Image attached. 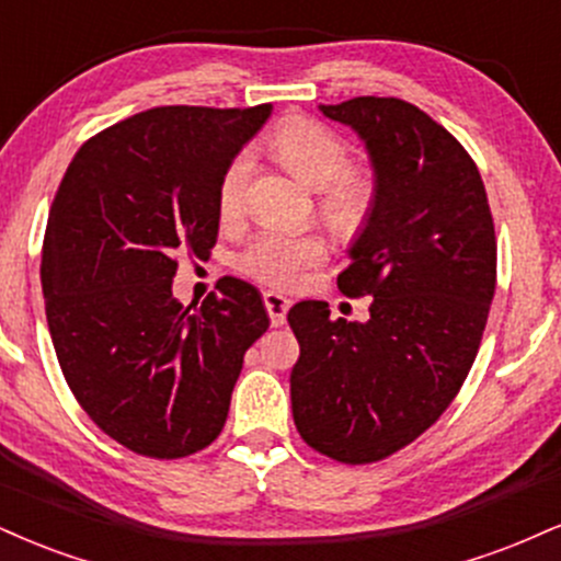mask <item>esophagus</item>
I'll list each match as a JSON object with an SVG mask.
<instances>
[{
	"mask_svg": "<svg viewBox=\"0 0 561 561\" xmlns=\"http://www.w3.org/2000/svg\"><path fill=\"white\" fill-rule=\"evenodd\" d=\"M263 306L268 310V319H272L274 327H282L287 321L289 300L279 293H263Z\"/></svg>",
	"mask_w": 561,
	"mask_h": 561,
	"instance_id": "34e87169",
	"label": "esophagus"
}]
</instances>
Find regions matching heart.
<instances>
[{"label":"heart","instance_id":"1","mask_svg":"<svg viewBox=\"0 0 561 561\" xmlns=\"http://www.w3.org/2000/svg\"><path fill=\"white\" fill-rule=\"evenodd\" d=\"M268 148L289 172L319 191V211L336 232L353 234L368 221L376 204V178L368 167L350 164V148L342 135L316 119H289L276 127ZM253 172L251 151L229 159L216 187L221 221L232 225L245 214L248 182ZM327 259V242L313 232L261 229L238 253V268L261 285L298 287L308 268Z\"/></svg>","mask_w":561,"mask_h":561}]
</instances>
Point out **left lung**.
Returning <instances> with one entry per match:
<instances>
[{
	"mask_svg": "<svg viewBox=\"0 0 561 561\" xmlns=\"http://www.w3.org/2000/svg\"><path fill=\"white\" fill-rule=\"evenodd\" d=\"M319 110L360 135L374 167V211L336 276L374 300L363 323L332 321L321 300L289 308V397L308 447L366 465L434 426L468 379L496 289L494 219L476 161L426 112L379 96Z\"/></svg>",
	"mask_w": 561,
	"mask_h": 561,
	"instance_id": "obj_1",
	"label": "left lung"
}]
</instances>
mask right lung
<instances>
[{
  "label": "right lung",
  "instance_id": "obj_1",
  "mask_svg": "<svg viewBox=\"0 0 561 561\" xmlns=\"http://www.w3.org/2000/svg\"><path fill=\"white\" fill-rule=\"evenodd\" d=\"M268 114L140 112L88 138L54 195L42 253L54 353L88 417L135 455L208 447L268 329L259 289L234 276L195 310L172 298L174 255L211 251L221 172Z\"/></svg>",
  "mask_w": 561,
  "mask_h": 561
}]
</instances>
